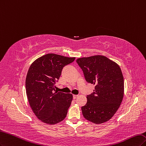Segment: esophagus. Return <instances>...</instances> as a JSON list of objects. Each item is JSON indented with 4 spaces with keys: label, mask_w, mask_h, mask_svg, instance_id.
<instances>
[{
    "label": "esophagus",
    "mask_w": 146,
    "mask_h": 146,
    "mask_svg": "<svg viewBox=\"0 0 146 146\" xmlns=\"http://www.w3.org/2000/svg\"><path fill=\"white\" fill-rule=\"evenodd\" d=\"M78 96V95H73V99L74 100H75V99H76V98Z\"/></svg>",
    "instance_id": "34e87169"
}]
</instances>
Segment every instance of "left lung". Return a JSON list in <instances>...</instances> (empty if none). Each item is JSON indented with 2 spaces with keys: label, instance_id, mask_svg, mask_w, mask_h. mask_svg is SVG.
I'll return each instance as SVG.
<instances>
[{
  "label": "left lung",
  "instance_id": "8db88e82",
  "mask_svg": "<svg viewBox=\"0 0 146 146\" xmlns=\"http://www.w3.org/2000/svg\"><path fill=\"white\" fill-rule=\"evenodd\" d=\"M76 62L86 81L95 86L81 107L85 118L100 124L109 121L121 105L124 96V78L119 66L106 56L97 55L79 58Z\"/></svg>",
  "mask_w": 146,
  "mask_h": 146
}]
</instances>
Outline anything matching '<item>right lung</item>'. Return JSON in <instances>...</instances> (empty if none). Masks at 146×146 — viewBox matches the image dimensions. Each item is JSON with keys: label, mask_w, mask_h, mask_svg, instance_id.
I'll return each instance as SVG.
<instances>
[{"label": "right lung", "mask_w": 146, "mask_h": 146, "mask_svg": "<svg viewBox=\"0 0 146 146\" xmlns=\"http://www.w3.org/2000/svg\"><path fill=\"white\" fill-rule=\"evenodd\" d=\"M75 58L46 54L37 59L28 71L25 88L30 106L37 118L55 124L64 120L71 105L73 95L55 90L62 70Z\"/></svg>", "instance_id": "right-lung-1"}]
</instances>
